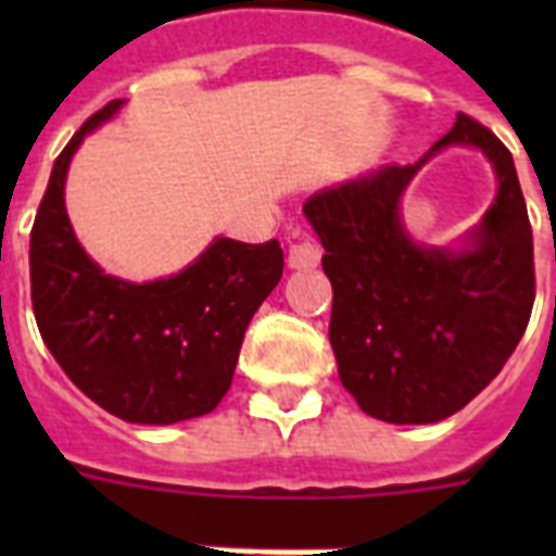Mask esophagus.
Here are the masks:
<instances>
[{
  "label": "esophagus",
  "mask_w": 556,
  "mask_h": 556,
  "mask_svg": "<svg viewBox=\"0 0 556 556\" xmlns=\"http://www.w3.org/2000/svg\"><path fill=\"white\" fill-rule=\"evenodd\" d=\"M320 265V248L312 242V239H296L291 248H288V268H317Z\"/></svg>",
  "instance_id": "esophagus-1"
}]
</instances>
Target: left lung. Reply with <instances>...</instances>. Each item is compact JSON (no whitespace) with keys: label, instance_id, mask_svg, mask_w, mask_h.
<instances>
[{"label":"left lung","instance_id":"left-lung-1","mask_svg":"<svg viewBox=\"0 0 556 556\" xmlns=\"http://www.w3.org/2000/svg\"><path fill=\"white\" fill-rule=\"evenodd\" d=\"M489 155L501 192L462 252L415 245L396 204L422 161L444 146ZM331 279L329 340L343 387L371 418L444 421L514 355L534 308V236L508 147L458 112L418 164H387L305 201Z\"/></svg>","mask_w":556,"mask_h":556}]
</instances>
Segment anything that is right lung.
Wrapping results in <instances>:
<instances>
[{
    "mask_svg": "<svg viewBox=\"0 0 556 556\" xmlns=\"http://www.w3.org/2000/svg\"><path fill=\"white\" fill-rule=\"evenodd\" d=\"M121 103L56 155L30 230V303L48 352L94 404L132 424H178L213 413L230 389L244 329L282 277V248L218 236L176 277L138 286L103 274L74 236L63 190L83 138Z\"/></svg>",
    "mask_w": 556,
    "mask_h": 556,
    "instance_id": "1",
    "label": "right lung"
}]
</instances>
